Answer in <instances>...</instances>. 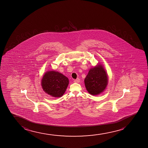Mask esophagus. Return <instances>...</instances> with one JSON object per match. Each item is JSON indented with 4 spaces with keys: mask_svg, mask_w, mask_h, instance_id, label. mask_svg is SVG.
Here are the masks:
<instances>
[{
    "mask_svg": "<svg viewBox=\"0 0 148 148\" xmlns=\"http://www.w3.org/2000/svg\"><path fill=\"white\" fill-rule=\"evenodd\" d=\"M74 82H75V83H79V82H80V79L77 78V79H75V80H74Z\"/></svg>",
    "mask_w": 148,
    "mask_h": 148,
    "instance_id": "1",
    "label": "esophagus"
}]
</instances>
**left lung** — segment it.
Segmentation results:
<instances>
[{"instance_id": "obj_1", "label": "left lung", "mask_w": 148, "mask_h": 148, "mask_svg": "<svg viewBox=\"0 0 148 148\" xmlns=\"http://www.w3.org/2000/svg\"><path fill=\"white\" fill-rule=\"evenodd\" d=\"M86 88L90 95H99L105 90L108 84L107 74L102 65L90 69L84 79Z\"/></svg>"}]
</instances>
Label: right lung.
I'll list each match as a JSON object with an SVG mask.
<instances>
[{"instance_id": "add662e5", "label": "right lung", "mask_w": 148, "mask_h": 148, "mask_svg": "<svg viewBox=\"0 0 148 148\" xmlns=\"http://www.w3.org/2000/svg\"><path fill=\"white\" fill-rule=\"evenodd\" d=\"M69 84L67 77L58 72H47L43 77L41 85L43 90L53 97H61Z\"/></svg>"}]
</instances>
